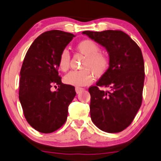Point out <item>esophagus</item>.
I'll return each mask as SVG.
<instances>
[{
    "label": "esophagus",
    "mask_w": 161,
    "mask_h": 161,
    "mask_svg": "<svg viewBox=\"0 0 161 161\" xmlns=\"http://www.w3.org/2000/svg\"><path fill=\"white\" fill-rule=\"evenodd\" d=\"M83 90H84V88L80 87H77L75 88V91H76V92H77V94H79V93H80L81 91H83Z\"/></svg>",
    "instance_id": "34e87169"
}]
</instances>
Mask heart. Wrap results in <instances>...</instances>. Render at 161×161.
Here are the masks:
<instances>
[{
    "label": "heart",
    "mask_w": 161,
    "mask_h": 161,
    "mask_svg": "<svg viewBox=\"0 0 161 161\" xmlns=\"http://www.w3.org/2000/svg\"><path fill=\"white\" fill-rule=\"evenodd\" d=\"M77 50L86 56L80 70H72L64 77L67 84L81 87L89 84L96 77H101L107 73L110 67V58L106 53L100 51V47L93 40L86 39L77 44ZM70 53L64 49L58 58V67L61 71H67L70 65Z\"/></svg>",
    "instance_id": "1"
}]
</instances>
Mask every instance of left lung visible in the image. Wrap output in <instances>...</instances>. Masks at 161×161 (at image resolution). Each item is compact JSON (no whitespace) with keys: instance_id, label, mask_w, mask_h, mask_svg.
Wrapping results in <instances>:
<instances>
[{"instance_id":"obj_1","label":"left lung","mask_w":161,"mask_h":161,"mask_svg":"<svg viewBox=\"0 0 161 161\" xmlns=\"http://www.w3.org/2000/svg\"><path fill=\"white\" fill-rule=\"evenodd\" d=\"M83 34L104 47L110 60L107 73L88 89L91 120L105 132H121L132 123L142 103L145 74L141 50L121 31ZM102 86L109 91L100 89Z\"/></svg>"}]
</instances>
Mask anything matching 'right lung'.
I'll use <instances>...</instances> for the list:
<instances>
[{
	"label": "right lung",
	"instance_id": "obj_1",
	"mask_svg": "<svg viewBox=\"0 0 161 161\" xmlns=\"http://www.w3.org/2000/svg\"><path fill=\"white\" fill-rule=\"evenodd\" d=\"M75 37L52 30L34 40L25 55L20 70L19 100L31 126L50 134L64 124L68 106L76 95L74 86L64 84L58 75V58ZM58 87L56 92L51 87Z\"/></svg>",
	"mask_w": 161,
	"mask_h": 161
}]
</instances>
